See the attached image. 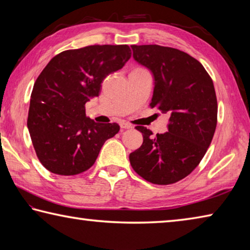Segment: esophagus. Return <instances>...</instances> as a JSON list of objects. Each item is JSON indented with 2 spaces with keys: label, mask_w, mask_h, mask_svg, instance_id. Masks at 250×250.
Here are the masks:
<instances>
[{
  "label": "esophagus",
  "mask_w": 250,
  "mask_h": 250,
  "mask_svg": "<svg viewBox=\"0 0 250 250\" xmlns=\"http://www.w3.org/2000/svg\"><path fill=\"white\" fill-rule=\"evenodd\" d=\"M120 126L121 129H132V125H131L130 124H128V122H120Z\"/></svg>",
  "instance_id": "esophagus-1"
}]
</instances>
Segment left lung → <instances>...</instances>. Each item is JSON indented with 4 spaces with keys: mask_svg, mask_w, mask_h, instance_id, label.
Listing matches in <instances>:
<instances>
[{
    "mask_svg": "<svg viewBox=\"0 0 250 250\" xmlns=\"http://www.w3.org/2000/svg\"><path fill=\"white\" fill-rule=\"evenodd\" d=\"M133 58L151 70L154 90L150 107L170 115L167 132L135 129L143 143L130 153L131 167L146 181L167 185L191 174L205 155L217 125L213 80L195 58L160 45H131Z\"/></svg>",
    "mask_w": 250,
    "mask_h": 250,
    "instance_id": "8db88e82",
    "label": "left lung"
}]
</instances>
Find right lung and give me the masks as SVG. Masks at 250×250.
<instances>
[{
  "mask_svg": "<svg viewBox=\"0 0 250 250\" xmlns=\"http://www.w3.org/2000/svg\"><path fill=\"white\" fill-rule=\"evenodd\" d=\"M131 57L128 45H91L50 59L34 83L27 128L41 163L58 175L90 168L118 124H97L84 104L99 96L101 83Z\"/></svg>",
  "mask_w": 250,
  "mask_h": 250,
  "instance_id": "1",
  "label": "right lung"
}]
</instances>
